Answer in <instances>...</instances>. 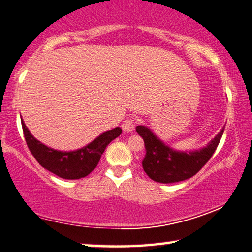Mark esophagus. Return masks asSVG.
<instances>
[{
    "mask_svg": "<svg viewBox=\"0 0 252 252\" xmlns=\"http://www.w3.org/2000/svg\"><path fill=\"white\" fill-rule=\"evenodd\" d=\"M135 120L134 119H126V121H123L122 123V130L125 131V132H132L134 130V126H135Z\"/></svg>",
    "mask_w": 252,
    "mask_h": 252,
    "instance_id": "esophagus-1",
    "label": "esophagus"
}]
</instances>
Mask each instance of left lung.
<instances>
[{
  "label": "left lung",
  "mask_w": 252,
  "mask_h": 252,
  "mask_svg": "<svg viewBox=\"0 0 252 252\" xmlns=\"http://www.w3.org/2000/svg\"><path fill=\"white\" fill-rule=\"evenodd\" d=\"M137 132L145 141L146 156L142 167L153 181L158 183H176L196 175L210 160L221 140L224 127L205 148L196 151H176L166 146L148 127L138 126Z\"/></svg>",
  "instance_id": "8db88e82"
}]
</instances>
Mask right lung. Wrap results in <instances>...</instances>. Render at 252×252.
<instances>
[{"instance_id":"add662e5","label":"right lung","mask_w":252,"mask_h":252,"mask_svg":"<svg viewBox=\"0 0 252 252\" xmlns=\"http://www.w3.org/2000/svg\"><path fill=\"white\" fill-rule=\"evenodd\" d=\"M21 125L27 146L35 160L43 168L65 179H79L92 173L96 168L107 145L122 133L120 127H115L98 135L95 140L81 149L59 151L38 141L28 130L25 122L21 121Z\"/></svg>"}]
</instances>
